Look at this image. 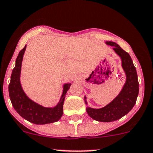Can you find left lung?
<instances>
[{
  "label": "left lung",
  "mask_w": 153,
  "mask_h": 153,
  "mask_svg": "<svg viewBox=\"0 0 153 153\" xmlns=\"http://www.w3.org/2000/svg\"><path fill=\"white\" fill-rule=\"evenodd\" d=\"M106 44L114 46V51L121 58L122 68L126 75V80L120 93L107 106L101 109L88 107L86 111L88 115L95 121L111 122L121 119L133 109L138 95L139 83L136 69L130 55L115 42H106ZM85 100L87 104L86 97H85Z\"/></svg>",
  "instance_id": "8db88e82"
}]
</instances>
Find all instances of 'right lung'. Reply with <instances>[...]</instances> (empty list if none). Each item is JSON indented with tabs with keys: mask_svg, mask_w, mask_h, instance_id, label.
Wrapping results in <instances>:
<instances>
[{
	"mask_svg": "<svg viewBox=\"0 0 153 153\" xmlns=\"http://www.w3.org/2000/svg\"><path fill=\"white\" fill-rule=\"evenodd\" d=\"M26 45L17 56L15 66L10 77L8 86L9 96L12 105L17 113L27 121L35 124H46L58 121L63 115V102L71 83L63 85V94L59 103L53 108L44 107L30 100L23 91L20 84V73L22 61Z\"/></svg>",
	"mask_w": 153,
	"mask_h": 153,
	"instance_id": "obj_1",
	"label": "right lung"
}]
</instances>
